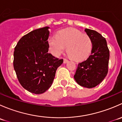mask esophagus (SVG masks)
Returning a JSON list of instances; mask_svg holds the SVG:
<instances>
[{
    "instance_id": "34e87169",
    "label": "esophagus",
    "mask_w": 122,
    "mask_h": 122,
    "mask_svg": "<svg viewBox=\"0 0 122 122\" xmlns=\"http://www.w3.org/2000/svg\"><path fill=\"white\" fill-rule=\"evenodd\" d=\"M68 62V60L67 59L64 58V63H67V62Z\"/></svg>"
}]
</instances>
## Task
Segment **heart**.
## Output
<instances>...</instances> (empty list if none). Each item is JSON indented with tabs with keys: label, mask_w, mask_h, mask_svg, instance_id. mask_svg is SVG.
I'll use <instances>...</instances> for the list:
<instances>
[{
	"label": "heart",
	"mask_w": 122,
	"mask_h": 122,
	"mask_svg": "<svg viewBox=\"0 0 122 122\" xmlns=\"http://www.w3.org/2000/svg\"><path fill=\"white\" fill-rule=\"evenodd\" d=\"M48 45L51 52L56 56L61 55L67 47L68 56L76 61L87 58L93 47L92 39L87 34L72 28L60 30L56 36H51Z\"/></svg>",
	"instance_id": "obj_1"
}]
</instances>
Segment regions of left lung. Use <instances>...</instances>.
I'll list each match as a JSON object with an SVG mask.
<instances>
[{"label": "left lung", "mask_w": 122, "mask_h": 122, "mask_svg": "<svg viewBox=\"0 0 122 122\" xmlns=\"http://www.w3.org/2000/svg\"><path fill=\"white\" fill-rule=\"evenodd\" d=\"M85 32L92 40V53L87 60L78 64L74 77L81 86L93 88L107 74L110 52L106 40L100 34L89 29Z\"/></svg>", "instance_id": "1"}]
</instances>
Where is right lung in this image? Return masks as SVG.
I'll list each match as a JSON object with an SVG mask.
<instances>
[{
    "label": "right lung",
    "instance_id": "obj_1",
    "mask_svg": "<svg viewBox=\"0 0 122 122\" xmlns=\"http://www.w3.org/2000/svg\"><path fill=\"white\" fill-rule=\"evenodd\" d=\"M49 27L30 32L20 38L15 48L13 67L25 89L42 94L52 84L56 69L63 62L48 52Z\"/></svg>",
    "mask_w": 122,
    "mask_h": 122
}]
</instances>
